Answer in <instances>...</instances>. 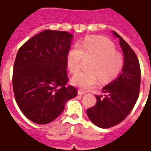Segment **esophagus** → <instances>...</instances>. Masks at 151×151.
<instances>
[{"mask_svg": "<svg viewBox=\"0 0 151 151\" xmlns=\"http://www.w3.org/2000/svg\"><path fill=\"white\" fill-rule=\"evenodd\" d=\"M78 95H84V94H86V92H84V91H82V90H78Z\"/></svg>", "mask_w": 151, "mask_h": 151, "instance_id": "34e87169", "label": "esophagus"}]
</instances>
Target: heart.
<instances>
[{"label": "heart", "mask_w": 151, "mask_h": 151, "mask_svg": "<svg viewBox=\"0 0 151 151\" xmlns=\"http://www.w3.org/2000/svg\"><path fill=\"white\" fill-rule=\"evenodd\" d=\"M83 56H93L89 70L81 71L73 76L72 82L81 89L88 90L100 79L109 83L117 76L123 66V55L116 50L113 42L103 37L89 36L79 45H75L67 54V65L72 73H77Z\"/></svg>", "instance_id": "obj_1"}]
</instances>
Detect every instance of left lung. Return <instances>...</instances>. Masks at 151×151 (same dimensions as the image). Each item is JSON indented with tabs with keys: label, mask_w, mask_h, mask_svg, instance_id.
Listing matches in <instances>:
<instances>
[{
	"label": "left lung",
	"mask_w": 151,
	"mask_h": 151,
	"mask_svg": "<svg viewBox=\"0 0 151 151\" xmlns=\"http://www.w3.org/2000/svg\"><path fill=\"white\" fill-rule=\"evenodd\" d=\"M124 55L123 71L119 76L103 89L104 96H96V103L87 109L88 117L100 128H109L125 119L134 108L140 88V66L131 47L116 32Z\"/></svg>",
	"instance_id": "obj_1"
}]
</instances>
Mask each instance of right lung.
<instances>
[{"instance_id":"obj_1","label":"right lung","mask_w":151,"mask_h":151,"mask_svg":"<svg viewBox=\"0 0 151 151\" xmlns=\"http://www.w3.org/2000/svg\"><path fill=\"white\" fill-rule=\"evenodd\" d=\"M73 35L45 30L19 48L13 69V91L24 115L38 124L58 117L77 90L68 86L67 54Z\"/></svg>"}]
</instances>
